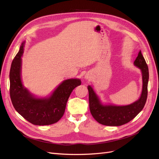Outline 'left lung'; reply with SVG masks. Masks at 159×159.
Returning a JSON list of instances; mask_svg holds the SVG:
<instances>
[{"label":"left lung","mask_w":159,"mask_h":159,"mask_svg":"<svg viewBox=\"0 0 159 159\" xmlns=\"http://www.w3.org/2000/svg\"><path fill=\"white\" fill-rule=\"evenodd\" d=\"M134 65L141 70L143 85L139 99L130 105L119 106L103 105L93 88L90 85L87 87L90 112L99 123L106 126H120L134 119L144 107L148 96L149 72L141 51H139L138 57L135 59Z\"/></svg>","instance_id":"obj_1"}]
</instances>
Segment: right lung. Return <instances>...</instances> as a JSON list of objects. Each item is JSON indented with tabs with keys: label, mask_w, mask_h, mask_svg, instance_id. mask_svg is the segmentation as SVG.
I'll use <instances>...</instances> for the list:
<instances>
[{
	"label": "right lung",
	"mask_w": 159,
	"mask_h": 159,
	"mask_svg": "<svg viewBox=\"0 0 159 159\" xmlns=\"http://www.w3.org/2000/svg\"><path fill=\"white\" fill-rule=\"evenodd\" d=\"M24 42L11 66L10 97L16 111L25 120L35 125H49L57 123L63 116L66 104L74 89L80 85L77 79L64 80L49 98H36L22 84L21 56Z\"/></svg>",
	"instance_id": "add662e5"
}]
</instances>
